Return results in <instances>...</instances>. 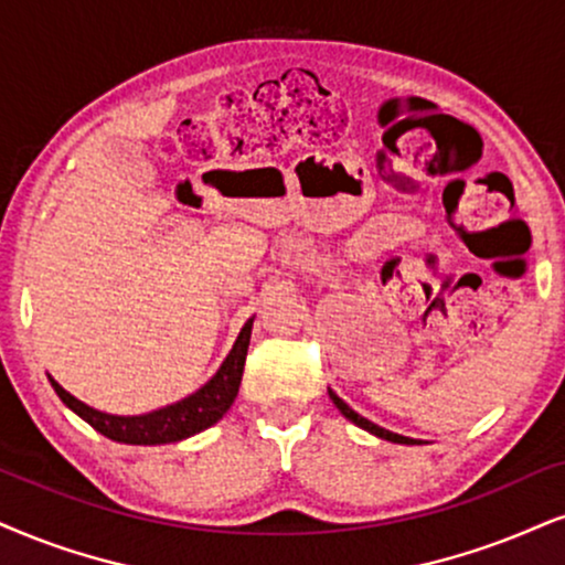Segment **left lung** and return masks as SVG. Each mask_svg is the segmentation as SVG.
<instances>
[{
    "instance_id": "obj_1",
    "label": "left lung",
    "mask_w": 565,
    "mask_h": 565,
    "mask_svg": "<svg viewBox=\"0 0 565 565\" xmlns=\"http://www.w3.org/2000/svg\"><path fill=\"white\" fill-rule=\"evenodd\" d=\"M327 393H330L332 403H335V406L340 408V414H343L348 422H353V424H356V427L366 429V431H372V435H377V437H382V440H390V443H403V445H414V443H419V440H414V437H403V435H395V431H390V429H385V427H380V424H374V422L364 419V416L356 414V411H353L351 406H348V403H345L343 398H338V395L332 393V390H327Z\"/></svg>"
}]
</instances>
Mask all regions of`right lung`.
<instances>
[{
	"label": "right lung",
	"mask_w": 565,
	"mask_h": 565,
	"mask_svg": "<svg viewBox=\"0 0 565 565\" xmlns=\"http://www.w3.org/2000/svg\"><path fill=\"white\" fill-rule=\"evenodd\" d=\"M250 324L254 319H248L243 324L238 340H235L233 351L227 353V359L222 361L212 380L204 387H199L196 393H191L188 398L172 403V406L149 411L141 416H115L104 414L86 406V403L70 395L60 382H52L54 393L60 395V401L65 403L70 411L81 416L83 422H88L96 431H102L104 437L115 443H128V445H164V443H178L185 437L196 435V431L217 424L222 416L227 414V408L233 406L235 395H238L241 377H243V364H246L248 353V340H250Z\"/></svg>",
	"instance_id": "right-lung-1"
}]
</instances>
